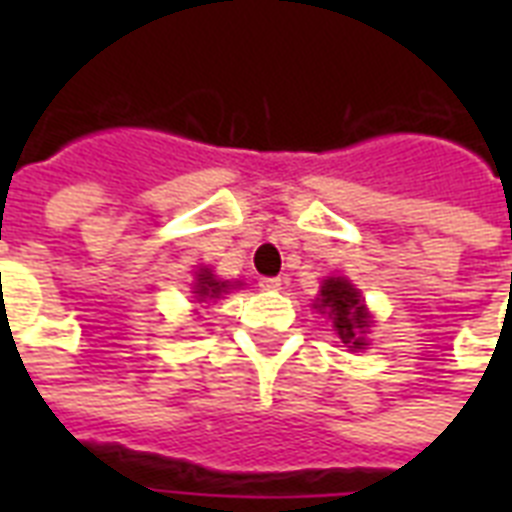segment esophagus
<instances>
[{
  "mask_svg": "<svg viewBox=\"0 0 512 512\" xmlns=\"http://www.w3.org/2000/svg\"><path fill=\"white\" fill-rule=\"evenodd\" d=\"M281 284H284V279H281V276H265V279H260V287L271 289V292L281 289Z\"/></svg>",
  "mask_w": 512,
  "mask_h": 512,
  "instance_id": "1",
  "label": "esophagus"
}]
</instances>
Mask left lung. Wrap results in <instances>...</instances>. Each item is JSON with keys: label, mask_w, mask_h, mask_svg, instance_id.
I'll return each mask as SVG.
<instances>
[{"label": "left lung", "mask_w": 512, "mask_h": 512, "mask_svg": "<svg viewBox=\"0 0 512 512\" xmlns=\"http://www.w3.org/2000/svg\"><path fill=\"white\" fill-rule=\"evenodd\" d=\"M316 308L321 313H327L332 327H335V332L348 348H364V329L369 327V311L361 303V292L350 281L340 279V276L324 281Z\"/></svg>", "instance_id": "1"}]
</instances>
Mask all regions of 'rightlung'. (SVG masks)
Wrapping results in <instances>:
<instances>
[{"label": "right lung", "instance_id": "obj_1", "mask_svg": "<svg viewBox=\"0 0 512 512\" xmlns=\"http://www.w3.org/2000/svg\"><path fill=\"white\" fill-rule=\"evenodd\" d=\"M228 287H231L228 281H217L207 268H201L199 279H196V297H199L201 303V300H207V297H220Z\"/></svg>", "mask_w": 512, "mask_h": 512}]
</instances>
